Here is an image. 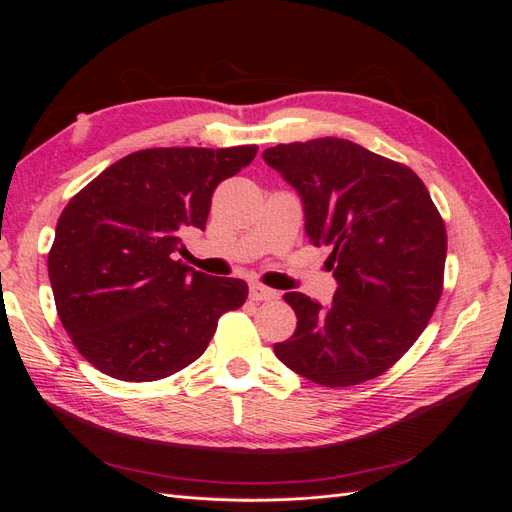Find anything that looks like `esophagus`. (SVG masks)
I'll return each mask as SVG.
<instances>
[{"mask_svg": "<svg viewBox=\"0 0 512 512\" xmlns=\"http://www.w3.org/2000/svg\"><path fill=\"white\" fill-rule=\"evenodd\" d=\"M277 297H280V292L273 288H267L262 284H250V299L252 301H273Z\"/></svg>", "mask_w": 512, "mask_h": 512, "instance_id": "1", "label": "esophagus"}]
</instances>
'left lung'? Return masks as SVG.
Wrapping results in <instances>:
<instances>
[{
    "label": "left lung",
    "mask_w": 512,
    "mask_h": 512,
    "mask_svg": "<svg viewBox=\"0 0 512 512\" xmlns=\"http://www.w3.org/2000/svg\"><path fill=\"white\" fill-rule=\"evenodd\" d=\"M262 160L297 190L309 241L333 247L337 282L329 305L284 294L297 331L273 346L275 356L322 386L384 374L423 333L442 294L446 230L425 183L335 136L269 147Z\"/></svg>",
    "instance_id": "left-lung-1"
}]
</instances>
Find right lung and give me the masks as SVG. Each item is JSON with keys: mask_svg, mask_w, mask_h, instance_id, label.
<instances>
[{"mask_svg": "<svg viewBox=\"0 0 512 512\" xmlns=\"http://www.w3.org/2000/svg\"><path fill=\"white\" fill-rule=\"evenodd\" d=\"M256 145L160 147L130 153L76 194L49 254L57 314L102 374L151 382L203 354L218 318L247 284L177 258L185 232L205 230L218 183L256 158Z\"/></svg>", "mask_w": 512, "mask_h": 512, "instance_id": "right-lung-1", "label": "right lung"}]
</instances>
